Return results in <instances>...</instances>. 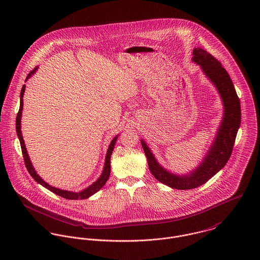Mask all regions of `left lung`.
<instances>
[{"instance_id": "left-lung-1", "label": "left lung", "mask_w": 260, "mask_h": 260, "mask_svg": "<svg viewBox=\"0 0 260 260\" xmlns=\"http://www.w3.org/2000/svg\"><path fill=\"white\" fill-rule=\"evenodd\" d=\"M192 61L200 65L203 73L215 85L224 106L222 122L217 135L201 164L186 175H175L164 169L155 159L147 144L141 140V144L148 160L152 175L161 183L174 189L187 190L206 183L229 160L241 120L240 101L236 94L232 80L221 63L211 54L201 48L193 50Z\"/></svg>"}]
</instances>
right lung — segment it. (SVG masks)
Segmentation results:
<instances>
[{"label": "right lung", "mask_w": 260, "mask_h": 260, "mask_svg": "<svg viewBox=\"0 0 260 260\" xmlns=\"http://www.w3.org/2000/svg\"><path fill=\"white\" fill-rule=\"evenodd\" d=\"M38 67H36L33 71H31L26 80H28L32 75L34 74L36 71H37ZM25 88L26 86L24 85L22 87V90H21V95H20V109L18 112V115H17V118H16V130H17V135L19 137V140H20V143H21V148H22V153H23V157H24V161H25V165L27 167V170L29 171L30 175L35 179V181H37L39 184H41L42 186H44L45 188L49 189L50 191H52L53 193L59 195V196H62L63 198H66V199H71V200H78V199H86L90 196H92L93 194H95L96 192H98L103 186L105 185V183L107 182V180L109 179V176H110V171H111V168H110V159H111L112 152H113V149L115 146V143L117 141V138H118V135L116 137L113 138V140L109 145V148L107 151V154H106V159H105V164H104V169H103V172L101 174V176L97 179L96 182H94L92 185L87 187L86 189L80 191V192H72V191H66V190H62V189H58V188H55L53 186L49 185L48 183H46L39 175L37 174V172L35 171L34 167L32 166V163L30 161V158H29V155L27 153V149L25 146V143H24V139H23V136H22V132H21V117H22V110H23V97H24V92H25Z\"/></svg>", "instance_id": "obj_1"}]
</instances>
